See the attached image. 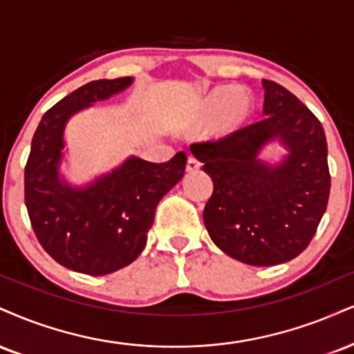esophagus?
I'll return each mask as SVG.
<instances>
[{"instance_id":"obj_1","label":"esophagus","mask_w":354,"mask_h":354,"mask_svg":"<svg viewBox=\"0 0 354 354\" xmlns=\"http://www.w3.org/2000/svg\"><path fill=\"white\" fill-rule=\"evenodd\" d=\"M199 168H201V165H199V161L196 160L194 156H189L188 163H186V171H188V173H194V171H198Z\"/></svg>"}]
</instances>
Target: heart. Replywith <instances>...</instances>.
<instances>
[{
    "label": "heart",
    "mask_w": 354,
    "mask_h": 354,
    "mask_svg": "<svg viewBox=\"0 0 354 354\" xmlns=\"http://www.w3.org/2000/svg\"><path fill=\"white\" fill-rule=\"evenodd\" d=\"M252 115V93L234 85H218L194 105L189 113V123L193 127H203L216 118L214 133L231 136L244 129Z\"/></svg>",
    "instance_id": "b5f03b06"
}]
</instances>
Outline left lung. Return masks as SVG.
Listing matches in <instances>:
<instances>
[{
    "mask_svg": "<svg viewBox=\"0 0 354 354\" xmlns=\"http://www.w3.org/2000/svg\"><path fill=\"white\" fill-rule=\"evenodd\" d=\"M262 85L263 120L191 150L214 183L203 212L209 237L229 257L257 267L279 266L304 252L330 196L320 120L282 85ZM272 141L288 150L275 165L260 158Z\"/></svg>",
    "mask_w": 354,
    "mask_h": 354,
    "instance_id": "left-lung-1",
    "label": "left lung"
}]
</instances>
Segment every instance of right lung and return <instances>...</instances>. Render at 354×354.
I'll use <instances>...</instances> for the list:
<instances>
[{
    "instance_id": "1",
    "label": "right lung",
    "mask_w": 354,
    "mask_h": 354,
    "mask_svg": "<svg viewBox=\"0 0 354 354\" xmlns=\"http://www.w3.org/2000/svg\"><path fill=\"white\" fill-rule=\"evenodd\" d=\"M133 77L82 85L42 115L24 169V201L37 241L55 262L87 275L127 267L147 245L161 198L181 180L186 153L166 163L129 156L84 186L61 174L64 130L72 115L129 88Z\"/></svg>"
}]
</instances>
